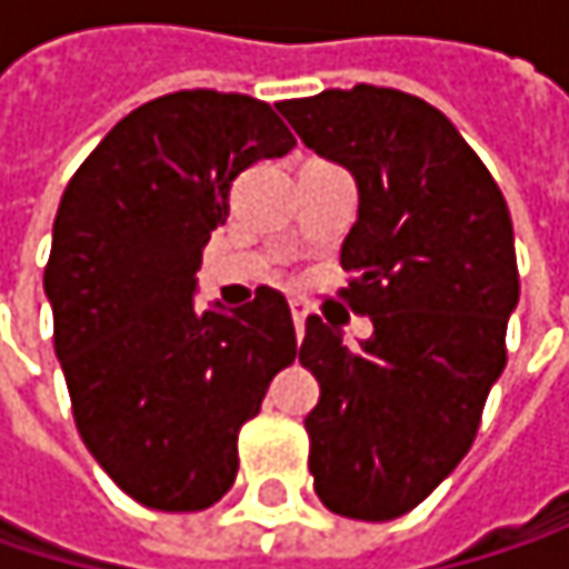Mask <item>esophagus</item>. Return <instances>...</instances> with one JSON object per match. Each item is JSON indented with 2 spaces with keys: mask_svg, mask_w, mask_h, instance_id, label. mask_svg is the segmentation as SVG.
<instances>
[{
  "mask_svg": "<svg viewBox=\"0 0 569 569\" xmlns=\"http://www.w3.org/2000/svg\"><path fill=\"white\" fill-rule=\"evenodd\" d=\"M289 312H292V322H296V336L302 339V329H306V319H309V306L302 299H289Z\"/></svg>",
  "mask_w": 569,
  "mask_h": 569,
  "instance_id": "34e87169",
  "label": "esophagus"
}]
</instances>
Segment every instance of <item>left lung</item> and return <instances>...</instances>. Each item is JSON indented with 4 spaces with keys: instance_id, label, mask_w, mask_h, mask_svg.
<instances>
[{
    "instance_id": "obj_1",
    "label": "left lung",
    "mask_w": 569,
    "mask_h": 569,
    "mask_svg": "<svg viewBox=\"0 0 569 569\" xmlns=\"http://www.w3.org/2000/svg\"><path fill=\"white\" fill-rule=\"evenodd\" d=\"M277 108L356 180L346 296L372 319L359 346L306 319L299 362L319 382L306 415L312 485L332 513L396 520L468 455L505 372L520 299L511 213L458 128L415 94L356 84Z\"/></svg>"
}]
</instances>
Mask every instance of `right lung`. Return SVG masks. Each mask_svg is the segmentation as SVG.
Segmentation results:
<instances>
[{"label": "right lung", "mask_w": 569, "mask_h": 569, "mask_svg": "<svg viewBox=\"0 0 569 569\" xmlns=\"http://www.w3.org/2000/svg\"><path fill=\"white\" fill-rule=\"evenodd\" d=\"M296 148L267 101L173 91L121 118L68 180L46 296L84 448L154 511H203L237 478V431L296 359L283 292L197 309V270L250 164Z\"/></svg>", "instance_id": "obj_1"}]
</instances>
